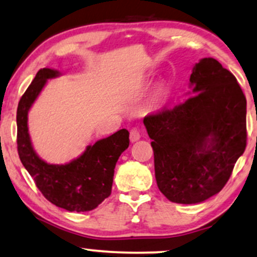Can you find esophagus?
<instances>
[{
  "instance_id": "esophagus-1",
  "label": "esophagus",
  "mask_w": 257,
  "mask_h": 257,
  "mask_svg": "<svg viewBox=\"0 0 257 257\" xmlns=\"http://www.w3.org/2000/svg\"><path fill=\"white\" fill-rule=\"evenodd\" d=\"M129 139H131L132 143L139 141V140L141 139V134H140L139 129H136V128L132 129V131H131V138H129Z\"/></svg>"
}]
</instances>
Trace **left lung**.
Wrapping results in <instances>:
<instances>
[{
  "mask_svg": "<svg viewBox=\"0 0 257 257\" xmlns=\"http://www.w3.org/2000/svg\"><path fill=\"white\" fill-rule=\"evenodd\" d=\"M189 81L194 96L143 119L153 140L157 187L182 204L220 193L247 146V100L234 75L206 57Z\"/></svg>",
  "mask_w": 257,
  "mask_h": 257,
  "instance_id": "left-lung-1",
  "label": "left lung"
}]
</instances>
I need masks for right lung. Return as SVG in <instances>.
Masks as SVG:
<instances>
[{
  "label": "right lung",
  "mask_w": 257,
  "mask_h": 257,
  "mask_svg": "<svg viewBox=\"0 0 257 257\" xmlns=\"http://www.w3.org/2000/svg\"><path fill=\"white\" fill-rule=\"evenodd\" d=\"M57 76V70L43 68L22 95L16 115L17 152L36 187L49 202L68 211H89L111 194L114 169L119 155L129 147V132L121 129L98 140L69 163L50 164L43 161L30 141L28 112L47 80Z\"/></svg>",
  "instance_id": "right-lung-1"
}]
</instances>
